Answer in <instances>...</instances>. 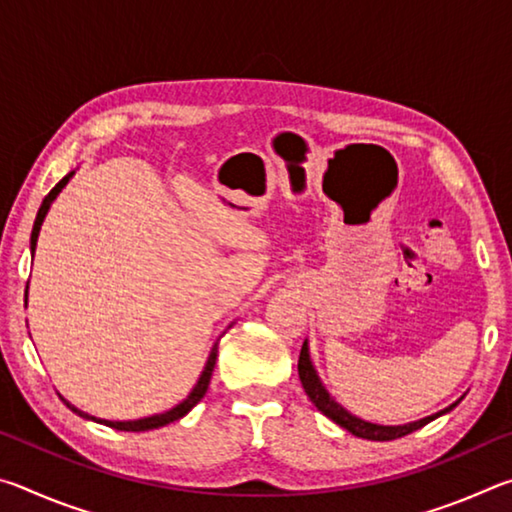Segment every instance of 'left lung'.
<instances>
[{
  "label": "left lung",
  "mask_w": 512,
  "mask_h": 512,
  "mask_svg": "<svg viewBox=\"0 0 512 512\" xmlns=\"http://www.w3.org/2000/svg\"><path fill=\"white\" fill-rule=\"evenodd\" d=\"M298 375H300V381H302V388H305V393L311 402H314L316 409L327 415L329 420H334L339 427L348 429L350 433H354V436L359 438H366V440H395V438H402L406 436V433H411L415 429L424 427V424L431 422L433 418H438V415H443L447 411H452L454 406L458 404H452L449 409L440 411L436 415H429V418L424 420H418V422H411V424H400V427H384V424H372V422H366L361 418H354L352 413H348L343 409V406L339 402H334L332 397H329V393L325 391V386L320 384V379L316 375L314 366H311V359H309V348L307 343H302V350H300V359H298Z\"/></svg>",
  "instance_id": "obj_1"
}]
</instances>
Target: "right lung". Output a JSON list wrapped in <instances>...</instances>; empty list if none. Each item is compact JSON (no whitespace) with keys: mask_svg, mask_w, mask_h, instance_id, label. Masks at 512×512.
Segmentation results:
<instances>
[{"mask_svg":"<svg viewBox=\"0 0 512 512\" xmlns=\"http://www.w3.org/2000/svg\"><path fill=\"white\" fill-rule=\"evenodd\" d=\"M69 178H72V173H69V176H65L63 180H60V183H58L54 189H51V192L45 196V201H42L40 210H38V216H36V223H33V232H31V253H33V250H36V241H38L40 225H42V221H45V214H47V210H49L51 201H54V198L58 196L60 189H63V187L67 185V180H69ZM27 289H29V282H27ZM24 296H27V293H24ZM216 352H219V343H216L214 348H212V352H210V359H207V363H205L203 375H201V379H198V384L194 386V391L189 393L187 400H185V402H180L178 406H173L171 411H167V413H160V415H151V418H144V420H131V422L97 420V418H92V415H88V413H83V411L76 409V406H72V404H69L67 400H63V397H60V400H63V402L67 404V409H72L76 415H81V418L97 420V422L106 424V427H112V429H119V431H149V429H158V427H164V424H169V422H173V420H180V418H183V415H187L189 411L194 409V406H196L198 402L203 400V395L207 393V386H210V379H212V370H214V363H216Z\"/></svg>","mask_w":512,"mask_h":512,"instance_id":"right-lung-1","label":"right lung"}]
</instances>
